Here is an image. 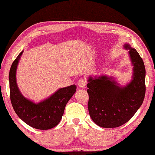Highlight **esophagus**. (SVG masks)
Segmentation results:
<instances>
[{"label":"esophagus","mask_w":155,"mask_h":155,"mask_svg":"<svg viewBox=\"0 0 155 155\" xmlns=\"http://www.w3.org/2000/svg\"><path fill=\"white\" fill-rule=\"evenodd\" d=\"M86 80L84 78H81L79 81H78V85L81 88H84L86 85Z\"/></svg>","instance_id":"34e87169"}]
</instances>
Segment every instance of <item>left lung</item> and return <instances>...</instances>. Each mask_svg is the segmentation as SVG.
<instances>
[{
  "label": "left lung",
  "mask_w": 155,
  "mask_h": 155,
  "mask_svg": "<svg viewBox=\"0 0 155 155\" xmlns=\"http://www.w3.org/2000/svg\"><path fill=\"white\" fill-rule=\"evenodd\" d=\"M124 48L129 50L133 66L129 83L122 86L114 77L106 75L90 76L87 79L89 113L93 122L102 128H116L128 122L144 99L146 71L143 60L129 44Z\"/></svg>",
  "instance_id": "1"
}]
</instances>
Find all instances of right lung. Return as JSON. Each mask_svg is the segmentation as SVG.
Here are the masks:
<instances>
[{
  "mask_svg": "<svg viewBox=\"0 0 155 155\" xmlns=\"http://www.w3.org/2000/svg\"><path fill=\"white\" fill-rule=\"evenodd\" d=\"M23 50L11 65L9 72L10 98L15 113L27 125L39 130L53 128L59 124L71 98L76 92L75 84L61 88L49 97L35 103L25 97L19 89L16 79L18 64Z\"/></svg>",
  "mask_w": 155,
  "mask_h": 155,
  "instance_id": "1",
  "label": "right lung"
}]
</instances>
